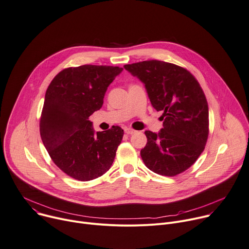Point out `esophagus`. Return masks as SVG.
Returning a JSON list of instances; mask_svg holds the SVG:
<instances>
[{"label":"esophagus","mask_w":249,"mask_h":249,"mask_svg":"<svg viewBox=\"0 0 249 249\" xmlns=\"http://www.w3.org/2000/svg\"><path fill=\"white\" fill-rule=\"evenodd\" d=\"M125 133L128 134V135H132V134L136 133V131H135V130L132 129V128H125Z\"/></svg>","instance_id":"esophagus-1"}]
</instances>
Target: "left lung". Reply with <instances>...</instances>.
Wrapping results in <instances>:
<instances>
[{
  "label": "left lung",
  "instance_id": "8db88e82",
  "mask_svg": "<svg viewBox=\"0 0 249 249\" xmlns=\"http://www.w3.org/2000/svg\"><path fill=\"white\" fill-rule=\"evenodd\" d=\"M147 89L153 107L163 111L159 133L145 131L140 154L156 174L174 177L188 170L205 150L209 137V106L196 77L182 66L161 60L125 64Z\"/></svg>",
  "mask_w": 249,
  "mask_h": 249
}]
</instances>
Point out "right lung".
I'll return each mask as SVG.
<instances>
[{"mask_svg":"<svg viewBox=\"0 0 249 249\" xmlns=\"http://www.w3.org/2000/svg\"><path fill=\"white\" fill-rule=\"evenodd\" d=\"M122 71L109 65L69 67L47 89L40 137L53 163L75 179L85 182L101 177L114 161L123 129L112 126L95 134L88 118L102 107L107 87Z\"/></svg>","mask_w":249,"mask_h":249,"instance_id":"right-lung-1","label":"right lung"}]
</instances>
